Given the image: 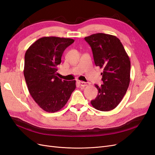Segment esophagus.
Listing matches in <instances>:
<instances>
[{
    "label": "esophagus",
    "instance_id": "34e87169",
    "mask_svg": "<svg viewBox=\"0 0 155 155\" xmlns=\"http://www.w3.org/2000/svg\"><path fill=\"white\" fill-rule=\"evenodd\" d=\"M78 83L79 85H80V86H81V87H86V86L88 85V84H89L88 83H85V82L81 81H79Z\"/></svg>",
    "mask_w": 155,
    "mask_h": 155
}]
</instances>
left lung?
<instances>
[{"instance_id": "1", "label": "left lung", "mask_w": 155, "mask_h": 155, "mask_svg": "<svg viewBox=\"0 0 155 155\" xmlns=\"http://www.w3.org/2000/svg\"><path fill=\"white\" fill-rule=\"evenodd\" d=\"M85 40L91 47L96 66L104 69L101 74L103 84H95L98 94L91 103L98 110H111L118 106L129 87V58L116 36L99 33L85 37Z\"/></svg>"}]
</instances>
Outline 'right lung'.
<instances>
[{"label": "right lung", "mask_w": 155, "mask_h": 155, "mask_svg": "<svg viewBox=\"0 0 155 155\" xmlns=\"http://www.w3.org/2000/svg\"><path fill=\"white\" fill-rule=\"evenodd\" d=\"M72 39L45 37L37 40L25 56L24 76L30 95L44 110L61 109L76 88V81H66L56 75L63 51Z\"/></svg>", "instance_id": "1"}]
</instances>
